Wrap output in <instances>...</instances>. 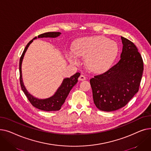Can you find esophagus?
<instances>
[{"label": "esophagus", "mask_w": 151, "mask_h": 151, "mask_svg": "<svg viewBox=\"0 0 151 151\" xmlns=\"http://www.w3.org/2000/svg\"><path fill=\"white\" fill-rule=\"evenodd\" d=\"M78 80L80 81H84V80H86V77L84 75H81L80 76V77L78 78Z\"/></svg>", "instance_id": "esophagus-1"}]
</instances>
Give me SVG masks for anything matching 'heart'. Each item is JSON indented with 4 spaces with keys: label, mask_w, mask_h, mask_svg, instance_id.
Here are the masks:
<instances>
[{
    "label": "heart",
    "mask_w": 151,
    "mask_h": 151,
    "mask_svg": "<svg viewBox=\"0 0 151 151\" xmlns=\"http://www.w3.org/2000/svg\"><path fill=\"white\" fill-rule=\"evenodd\" d=\"M118 52L116 42L105 37L95 36L82 38L74 44L73 51L67 54L68 61L77 64L79 57L86 58L89 70L96 73L107 70L114 61Z\"/></svg>",
    "instance_id": "b5f03b06"
}]
</instances>
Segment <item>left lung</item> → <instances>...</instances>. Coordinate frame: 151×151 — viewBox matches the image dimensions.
Returning a JSON list of instances; mask_svg holds the SVG:
<instances>
[{"mask_svg": "<svg viewBox=\"0 0 151 151\" xmlns=\"http://www.w3.org/2000/svg\"><path fill=\"white\" fill-rule=\"evenodd\" d=\"M121 59L106 72L90 80L93 100L97 108L113 111L128 104L139 90L143 61L133 42L121 37Z\"/></svg>", "mask_w": 151, "mask_h": 151, "instance_id": "obj_1", "label": "left lung"}]
</instances>
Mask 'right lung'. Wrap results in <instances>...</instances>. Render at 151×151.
Returning a JSON list of instances; mask_svg holds the SVG:
<instances>
[{"label": "right lung", "instance_id": "obj_1", "mask_svg": "<svg viewBox=\"0 0 151 151\" xmlns=\"http://www.w3.org/2000/svg\"><path fill=\"white\" fill-rule=\"evenodd\" d=\"M61 34L60 32H46L42 34L39 35L38 38H44V37H50L55 38L59 37ZM37 37L34 38L30 40L26 45L24 50L19 60V79L20 84L22 91L26 96L30 104L34 107L45 111H58L61 108L62 105L64 104L66 98L67 97L69 92L73 87L77 83L78 78L80 76V73H76L74 75L71 76L70 78H67L63 79L62 83L58 88L57 91L55 92L54 96L52 97L46 99H38L30 94L26 90L24 85L22 78V71H21V65L24 56L25 52H26L28 47L30 44L33 42L34 40L36 39Z\"/></svg>", "mask_w": 151, "mask_h": 151}]
</instances>
